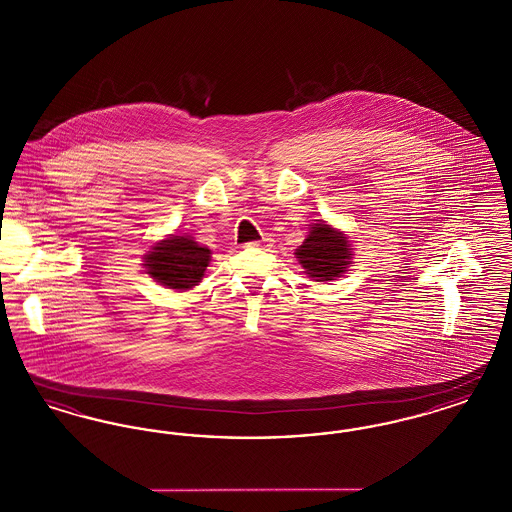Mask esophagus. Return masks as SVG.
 <instances>
[{"instance_id": "1", "label": "esophagus", "mask_w": 512, "mask_h": 512, "mask_svg": "<svg viewBox=\"0 0 512 512\" xmlns=\"http://www.w3.org/2000/svg\"><path fill=\"white\" fill-rule=\"evenodd\" d=\"M270 244H272V240H270L268 236H265V238H263V240H259V242H251L249 247H268Z\"/></svg>"}]
</instances>
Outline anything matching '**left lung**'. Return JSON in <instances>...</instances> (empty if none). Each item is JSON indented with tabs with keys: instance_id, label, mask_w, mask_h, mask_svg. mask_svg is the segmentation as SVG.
Listing matches in <instances>:
<instances>
[{
	"instance_id": "obj_1",
	"label": "left lung",
	"mask_w": 512,
	"mask_h": 512,
	"mask_svg": "<svg viewBox=\"0 0 512 512\" xmlns=\"http://www.w3.org/2000/svg\"><path fill=\"white\" fill-rule=\"evenodd\" d=\"M299 265L305 268V274L317 282H330L340 278L345 268L351 265V244L347 236L318 220L311 224L309 236L295 249Z\"/></svg>"
}]
</instances>
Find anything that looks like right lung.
I'll return each mask as SVG.
<instances>
[{
  "mask_svg": "<svg viewBox=\"0 0 512 512\" xmlns=\"http://www.w3.org/2000/svg\"><path fill=\"white\" fill-rule=\"evenodd\" d=\"M211 249L197 244L192 236L161 240L144 255L147 274L171 290H192L205 274Z\"/></svg>",
  "mask_w": 512,
  "mask_h": 512,
  "instance_id": "obj_1",
  "label": "right lung"
}]
</instances>
